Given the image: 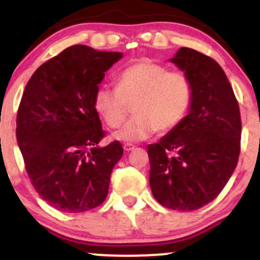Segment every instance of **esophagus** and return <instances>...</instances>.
I'll use <instances>...</instances> for the list:
<instances>
[{"instance_id": "obj_1", "label": "esophagus", "mask_w": 260, "mask_h": 260, "mask_svg": "<svg viewBox=\"0 0 260 260\" xmlns=\"http://www.w3.org/2000/svg\"><path fill=\"white\" fill-rule=\"evenodd\" d=\"M135 145H132V143H124V145H123V148H124V151H127V152H129V151H132V149H135Z\"/></svg>"}]
</instances>
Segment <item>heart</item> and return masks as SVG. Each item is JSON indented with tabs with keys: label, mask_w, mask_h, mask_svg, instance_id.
I'll use <instances>...</instances> for the list:
<instances>
[{
	"label": "heart",
	"mask_w": 260,
	"mask_h": 260,
	"mask_svg": "<svg viewBox=\"0 0 260 260\" xmlns=\"http://www.w3.org/2000/svg\"><path fill=\"white\" fill-rule=\"evenodd\" d=\"M193 102V84L186 73L152 61H138L117 75V86H101L94 109L107 127H120L133 104L135 117L117 138L138 142L157 131L170 132L185 120Z\"/></svg>",
	"instance_id": "heart-1"
}]
</instances>
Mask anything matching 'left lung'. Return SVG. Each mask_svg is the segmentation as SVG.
Segmentation results:
<instances>
[{"label": "left lung", "instance_id": "obj_1", "mask_svg": "<svg viewBox=\"0 0 260 260\" xmlns=\"http://www.w3.org/2000/svg\"><path fill=\"white\" fill-rule=\"evenodd\" d=\"M172 62L190 77V113L159 142L149 145V186L165 208L192 211L217 198L238 165L242 118L232 85L219 64L181 48Z\"/></svg>", "mask_w": 260, "mask_h": 260}]
</instances>
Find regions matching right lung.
<instances>
[{
    "label": "right lung",
    "mask_w": 260,
    "mask_h": 260,
    "mask_svg": "<svg viewBox=\"0 0 260 260\" xmlns=\"http://www.w3.org/2000/svg\"><path fill=\"white\" fill-rule=\"evenodd\" d=\"M120 52L73 45L44 62L26 84L16 138L36 192L62 212H83L108 195L112 170L123 154L119 141L106 147L94 95Z\"/></svg>",
    "instance_id": "1"
}]
</instances>
